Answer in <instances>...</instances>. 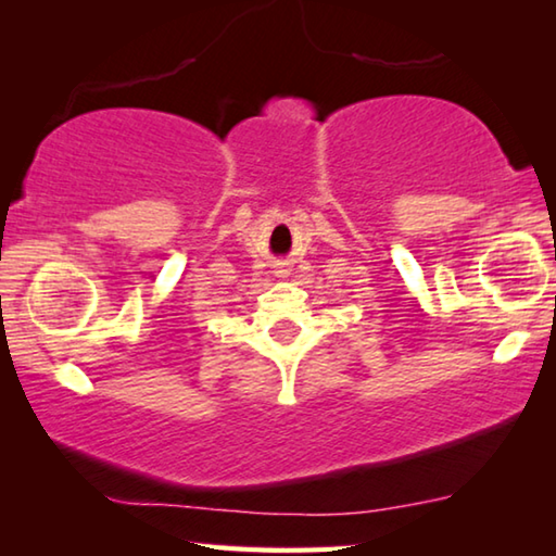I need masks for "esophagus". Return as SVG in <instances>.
Returning a JSON list of instances; mask_svg holds the SVG:
<instances>
[{
	"instance_id": "esophagus-1",
	"label": "esophagus",
	"mask_w": 556,
	"mask_h": 556,
	"mask_svg": "<svg viewBox=\"0 0 556 556\" xmlns=\"http://www.w3.org/2000/svg\"><path fill=\"white\" fill-rule=\"evenodd\" d=\"M277 277H281V275H289V269L285 267V265H277V271H275Z\"/></svg>"
}]
</instances>
